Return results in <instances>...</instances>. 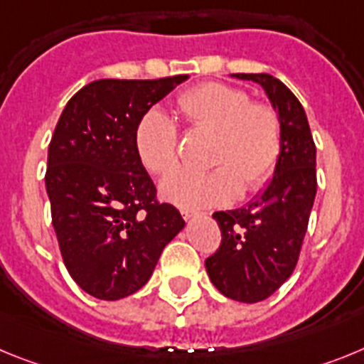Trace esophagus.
<instances>
[{
    "label": "esophagus",
    "instance_id": "34e87169",
    "mask_svg": "<svg viewBox=\"0 0 364 364\" xmlns=\"http://www.w3.org/2000/svg\"><path fill=\"white\" fill-rule=\"evenodd\" d=\"M181 216L185 218L186 221H188V220H192V218L198 216V213H194V210H186V208H183V210H181Z\"/></svg>",
    "mask_w": 364,
    "mask_h": 364
}]
</instances>
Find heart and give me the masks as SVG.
Returning <instances> with one entry per match:
<instances>
[{"instance_id":"1","label":"heart","mask_w":364,"mask_h":364,"mask_svg":"<svg viewBox=\"0 0 364 364\" xmlns=\"http://www.w3.org/2000/svg\"><path fill=\"white\" fill-rule=\"evenodd\" d=\"M178 109L196 129L214 134L205 173L176 172L159 185L163 200L185 208L220 207L240 192H255L273 176L282 132L277 113L251 104L245 91L208 82L179 97ZM178 126L166 113L151 109L135 128V151L144 168L157 176L178 164Z\"/></svg>"}]
</instances>
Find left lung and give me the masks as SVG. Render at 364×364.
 Wrapping results in <instances>:
<instances>
[{"label": "left lung", "mask_w": 364, "mask_h": 364, "mask_svg": "<svg viewBox=\"0 0 364 364\" xmlns=\"http://www.w3.org/2000/svg\"><path fill=\"white\" fill-rule=\"evenodd\" d=\"M232 77L265 91L282 132L280 157L264 191L245 207L213 214L221 245L205 260L208 278L227 299L252 304L273 295L295 269L317 194V150L304 107L284 82L267 73Z\"/></svg>", "instance_id": "1"}]
</instances>
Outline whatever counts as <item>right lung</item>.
Instances as JSON below:
<instances>
[{"label": "right lung", "mask_w": 364, "mask_h": 364, "mask_svg": "<svg viewBox=\"0 0 364 364\" xmlns=\"http://www.w3.org/2000/svg\"><path fill=\"white\" fill-rule=\"evenodd\" d=\"M185 80H95L60 115L46 173L53 227L69 274L95 299L139 291L185 229L178 208L157 203L135 151L139 121Z\"/></svg>", "instance_id": "right-lung-1"}]
</instances>
